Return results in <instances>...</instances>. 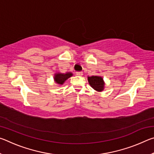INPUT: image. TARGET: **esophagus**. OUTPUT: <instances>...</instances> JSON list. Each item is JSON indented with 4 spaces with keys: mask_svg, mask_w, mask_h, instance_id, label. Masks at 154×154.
I'll use <instances>...</instances> for the list:
<instances>
[{
    "mask_svg": "<svg viewBox=\"0 0 154 154\" xmlns=\"http://www.w3.org/2000/svg\"><path fill=\"white\" fill-rule=\"evenodd\" d=\"M76 75H78V76H82L83 75V72L82 71H79V72H76Z\"/></svg>",
    "mask_w": 154,
    "mask_h": 154,
    "instance_id": "1",
    "label": "esophagus"
}]
</instances>
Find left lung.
I'll return each instance as SVG.
<instances>
[{
  "instance_id": "8db88e82",
  "label": "left lung",
  "mask_w": 154,
  "mask_h": 154,
  "mask_svg": "<svg viewBox=\"0 0 154 154\" xmlns=\"http://www.w3.org/2000/svg\"><path fill=\"white\" fill-rule=\"evenodd\" d=\"M88 82H89L90 85H91L93 89L98 91V92H100L103 91L104 89V82L103 80V78L101 77L98 76H92L88 77Z\"/></svg>"
}]
</instances>
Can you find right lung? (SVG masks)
Wrapping results in <instances>:
<instances>
[{
	"instance_id": "right-lung-1",
	"label": "right lung",
	"mask_w": 154,
	"mask_h": 154,
	"mask_svg": "<svg viewBox=\"0 0 154 154\" xmlns=\"http://www.w3.org/2000/svg\"><path fill=\"white\" fill-rule=\"evenodd\" d=\"M72 75L71 72H66V73H56L54 76V79L56 83L58 84H63V83L69 77H71Z\"/></svg>"
}]
</instances>
